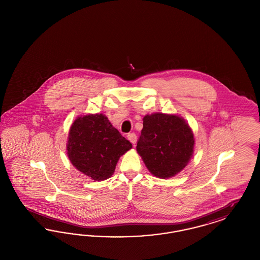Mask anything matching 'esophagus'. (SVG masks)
Instances as JSON below:
<instances>
[{"instance_id": "1", "label": "esophagus", "mask_w": 260, "mask_h": 260, "mask_svg": "<svg viewBox=\"0 0 260 260\" xmlns=\"http://www.w3.org/2000/svg\"><path fill=\"white\" fill-rule=\"evenodd\" d=\"M127 139L135 145L136 143V140H137V137H136V134H128L127 135Z\"/></svg>"}]
</instances>
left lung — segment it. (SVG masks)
Wrapping results in <instances>:
<instances>
[{"instance_id":"8db88e82","label":"left lung","mask_w":260,"mask_h":260,"mask_svg":"<svg viewBox=\"0 0 260 260\" xmlns=\"http://www.w3.org/2000/svg\"><path fill=\"white\" fill-rule=\"evenodd\" d=\"M194 146L193 131L182 117L164 113L144 116L136 151L154 176L167 179L180 173L191 160Z\"/></svg>"}]
</instances>
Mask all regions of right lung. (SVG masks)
<instances>
[{"label": "right lung", "instance_id": "obj_1", "mask_svg": "<svg viewBox=\"0 0 260 260\" xmlns=\"http://www.w3.org/2000/svg\"><path fill=\"white\" fill-rule=\"evenodd\" d=\"M132 148L104 114H87L77 117L71 124L66 150L79 172L102 181L111 177L120 157Z\"/></svg>", "mask_w": 260, "mask_h": 260}]
</instances>
